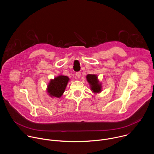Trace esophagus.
Masks as SVG:
<instances>
[{"mask_svg":"<svg viewBox=\"0 0 154 154\" xmlns=\"http://www.w3.org/2000/svg\"><path fill=\"white\" fill-rule=\"evenodd\" d=\"M81 75V73L80 72H76V78H77L78 79L80 78Z\"/></svg>","mask_w":154,"mask_h":154,"instance_id":"34e87169","label":"esophagus"}]
</instances>
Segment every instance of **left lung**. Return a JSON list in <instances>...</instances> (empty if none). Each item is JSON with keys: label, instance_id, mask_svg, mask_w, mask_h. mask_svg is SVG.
<instances>
[{"label": "left lung", "instance_id": "1", "mask_svg": "<svg viewBox=\"0 0 154 154\" xmlns=\"http://www.w3.org/2000/svg\"><path fill=\"white\" fill-rule=\"evenodd\" d=\"M86 78L90 84L91 90L93 93H100L102 91V85L101 83L99 82L97 75L89 74L87 75Z\"/></svg>", "mask_w": 154, "mask_h": 154}]
</instances>
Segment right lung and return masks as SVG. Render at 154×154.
<instances>
[{"label":"right lung","instance_id":"add662e5","mask_svg":"<svg viewBox=\"0 0 154 154\" xmlns=\"http://www.w3.org/2000/svg\"><path fill=\"white\" fill-rule=\"evenodd\" d=\"M69 81V77L64 75H60L55 77L54 79H51L47 88L49 95L52 97L59 98L61 97Z\"/></svg>","mask_w":154,"mask_h":154}]
</instances>
